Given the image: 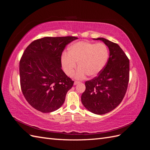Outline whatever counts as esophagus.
<instances>
[{
    "instance_id": "obj_1",
    "label": "esophagus",
    "mask_w": 150,
    "mask_h": 150,
    "mask_svg": "<svg viewBox=\"0 0 150 150\" xmlns=\"http://www.w3.org/2000/svg\"><path fill=\"white\" fill-rule=\"evenodd\" d=\"M79 83H80L79 81H74V85H76V84H79Z\"/></svg>"
}]
</instances>
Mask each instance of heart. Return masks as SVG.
I'll use <instances>...</instances> for the list:
<instances>
[{"instance_id":"b5f03b06","label":"heart","mask_w":150,"mask_h":150,"mask_svg":"<svg viewBox=\"0 0 150 150\" xmlns=\"http://www.w3.org/2000/svg\"><path fill=\"white\" fill-rule=\"evenodd\" d=\"M108 56V49L104 44L79 41L71 45L69 52L62 54L61 64L67 76L72 74L78 62L79 69L74 74L75 78L81 79L86 74L93 78L103 69Z\"/></svg>"}]
</instances>
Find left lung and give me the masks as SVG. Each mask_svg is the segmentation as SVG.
Instances as JSON below:
<instances>
[{"instance_id": "obj_1", "label": "left lung", "mask_w": 150, "mask_h": 150, "mask_svg": "<svg viewBox=\"0 0 150 150\" xmlns=\"http://www.w3.org/2000/svg\"><path fill=\"white\" fill-rule=\"evenodd\" d=\"M101 40L110 50L106 66L97 76L86 81V90L81 101L89 111L104 115L121 103L126 93L129 79V61L120 46L103 38Z\"/></svg>"}]
</instances>
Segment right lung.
I'll return each mask as SVG.
<instances>
[{
    "instance_id": "1",
    "label": "right lung",
    "mask_w": 150,
    "mask_h": 150,
    "mask_svg": "<svg viewBox=\"0 0 150 150\" xmlns=\"http://www.w3.org/2000/svg\"><path fill=\"white\" fill-rule=\"evenodd\" d=\"M77 39L46 37L34 40L25 49L19 62L21 90L38 111L51 112L64 103L74 81L61 69V56L67 45Z\"/></svg>"
}]
</instances>
